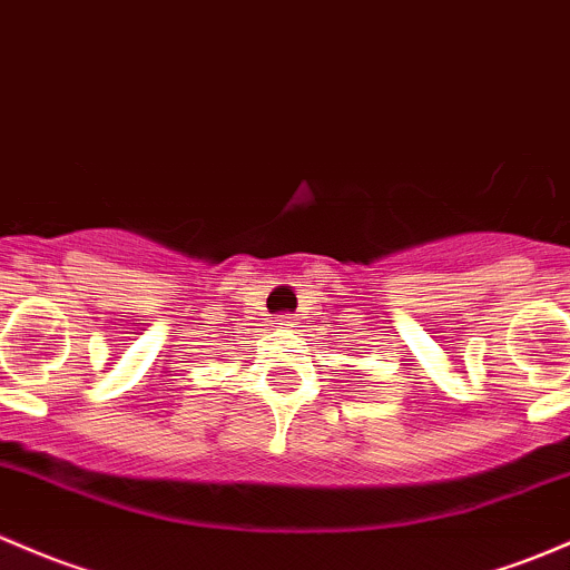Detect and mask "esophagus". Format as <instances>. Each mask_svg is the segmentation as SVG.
Masks as SVG:
<instances>
[{"instance_id":"esophagus-1","label":"esophagus","mask_w":570,"mask_h":570,"mask_svg":"<svg viewBox=\"0 0 570 570\" xmlns=\"http://www.w3.org/2000/svg\"><path fill=\"white\" fill-rule=\"evenodd\" d=\"M295 320H297L295 314H278V316H275L273 325H278V327H295V325H297Z\"/></svg>"}]
</instances>
